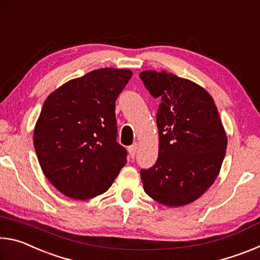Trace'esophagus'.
Segmentation results:
<instances>
[{
    "mask_svg": "<svg viewBox=\"0 0 260 260\" xmlns=\"http://www.w3.org/2000/svg\"><path fill=\"white\" fill-rule=\"evenodd\" d=\"M128 152H129V156H131L132 159H134L135 155H136V143L133 144V146L128 147Z\"/></svg>",
    "mask_w": 260,
    "mask_h": 260,
    "instance_id": "34e87169",
    "label": "esophagus"
}]
</instances>
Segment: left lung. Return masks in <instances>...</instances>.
Segmentation results:
<instances>
[{
  "instance_id": "1",
  "label": "left lung",
  "mask_w": 260,
  "mask_h": 260,
  "mask_svg": "<svg viewBox=\"0 0 260 260\" xmlns=\"http://www.w3.org/2000/svg\"><path fill=\"white\" fill-rule=\"evenodd\" d=\"M159 99L156 164L141 170L143 189L166 206L196 201L212 186L226 155L227 136L213 99L204 88L166 71L140 73Z\"/></svg>"
}]
</instances>
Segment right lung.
<instances>
[{"label":"right lung","instance_id":"right-lung-1","mask_svg":"<svg viewBox=\"0 0 260 260\" xmlns=\"http://www.w3.org/2000/svg\"><path fill=\"white\" fill-rule=\"evenodd\" d=\"M133 73L104 68L73 79L48 96L34 128L47 179L73 200L108 190L127 161L117 142L116 100Z\"/></svg>","mask_w":260,"mask_h":260}]
</instances>
